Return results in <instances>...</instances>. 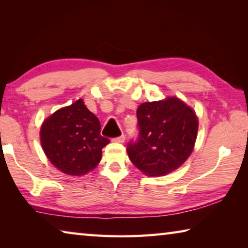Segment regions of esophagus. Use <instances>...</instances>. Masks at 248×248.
<instances>
[{
  "instance_id": "1",
  "label": "esophagus",
  "mask_w": 248,
  "mask_h": 248,
  "mask_svg": "<svg viewBox=\"0 0 248 248\" xmlns=\"http://www.w3.org/2000/svg\"><path fill=\"white\" fill-rule=\"evenodd\" d=\"M124 140H125V137L124 136H120L118 138H115V139H112V141L117 142V143H124Z\"/></svg>"
}]
</instances>
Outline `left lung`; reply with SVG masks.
Instances as JSON below:
<instances>
[{
	"mask_svg": "<svg viewBox=\"0 0 248 248\" xmlns=\"http://www.w3.org/2000/svg\"><path fill=\"white\" fill-rule=\"evenodd\" d=\"M140 136L130 143V161L146 176H165L182 166L195 148L199 121L176 96L142 103L137 109Z\"/></svg>",
	"mask_w": 248,
	"mask_h": 248,
	"instance_id": "left-lung-1",
	"label": "left lung"
}]
</instances>
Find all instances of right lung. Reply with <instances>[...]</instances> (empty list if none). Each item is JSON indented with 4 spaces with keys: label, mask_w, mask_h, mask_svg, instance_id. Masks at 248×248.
Returning a JSON list of instances; mask_svg holds the SVG:
<instances>
[{
    "label": "right lung",
    "mask_w": 248,
    "mask_h": 248,
    "mask_svg": "<svg viewBox=\"0 0 248 248\" xmlns=\"http://www.w3.org/2000/svg\"><path fill=\"white\" fill-rule=\"evenodd\" d=\"M109 141L100 136V123L82 98L58 109L44 120L40 143L49 162L62 173L83 176L102 159Z\"/></svg>",
    "instance_id": "right-lung-1"
}]
</instances>
